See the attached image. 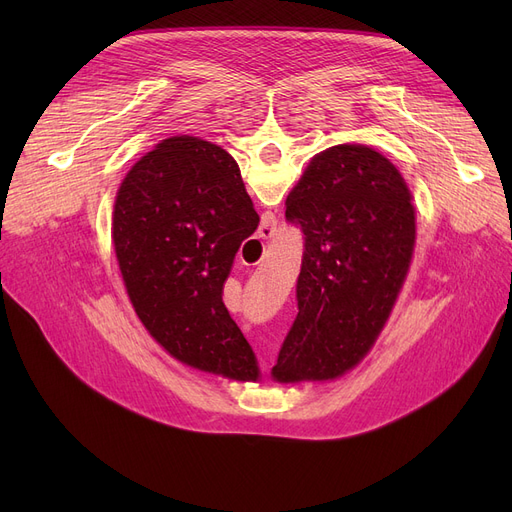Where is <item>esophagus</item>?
Returning a JSON list of instances; mask_svg holds the SVG:
<instances>
[{"instance_id": "1", "label": "esophagus", "mask_w": 512, "mask_h": 512, "mask_svg": "<svg viewBox=\"0 0 512 512\" xmlns=\"http://www.w3.org/2000/svg\"><path fill=\"white\" fill-rule=\"evenodd\" d=\"M259 236H261V238H272V236H274V230H272L270 226H261V228H259Z\"/></svg>"}]
</instances>
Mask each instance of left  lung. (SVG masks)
Returning a JSON list of instances; mask_svg holds the SVG:
<instances>
[{
	"label": "left lung",
	"mask_w": 512,
	"mask_h": 512,
	"mask_svg": "<svg viewBox=\"0 0 512 512\" xmlns=\"http://www.w3.org/2000/svg\"><path fill=\"white\" fill-rule=\"evenodd\" d=\"M305 238L299 313L272 369L276 382L334 380L380 336L415 247L411 191L390 159L338 145L311 159L286 199Z\"/></svg>",
	"instance_id": "obj_1"
}]
</instances>
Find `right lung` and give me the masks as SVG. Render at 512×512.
<instances>
[{
    "label": "right lung",
    "mask_w": 512,
    "mask_h": 512,
    "mask_svg": "<svg viewBox=\"0 0 512 512\" xmlns=\"http://www.w3.org/2000/svg\"><path fill=\"white\" fill-rule=\"evenodd\" d=\"M257 226L232 155L186 134L143 155L114 203L116 257L143 326L178 361L240 382L259 367L222 292Z\"/></svg>",
    "instance_id": "obj_1"
}]
</instances>
